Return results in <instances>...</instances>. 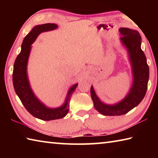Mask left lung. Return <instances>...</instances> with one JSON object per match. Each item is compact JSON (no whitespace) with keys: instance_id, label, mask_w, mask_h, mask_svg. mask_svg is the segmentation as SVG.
I'll return each mask as SVG.
<instances>
[{"instance_id":"obj_1","label":"left lung","mask_w":158,"mask_h":158,"mask_svg":"<svg viewBox=\"0 0 158 158\" xmlns=\"http://www.w3.org/2000/svg\"><path fill=\"white\" fill-rule=\"evenodd\" d=\"M121 41L127 47L132 64L133 84L128 95L120 102L114 105H105L99 100L93 87L90 95L96 110L105 116H120L127 114L139 104L146 95L149 79V68L146 58L141 48V37L137 31L127 28L119 29Z\"/></svg>"}]
</instances>
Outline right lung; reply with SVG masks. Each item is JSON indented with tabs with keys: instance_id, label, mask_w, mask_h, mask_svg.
I'll use <instances>...</instances> for the list:
<instances>
[{
	"instance_id": "right-lung-1",
	"label": "right lung",
	"mask_w": 158,
	"mask_h": 158,
	"mask_svg": "<svg viewBox=\"0 0 158 158\" xmlns=\"http://www.w3.org/2000/svg\"><path fill=\"white\" fill-rule=\"evenodd\" d=\"M57 27L58 25L56 23H44L35 26L23 39L21 44V51L16 58L13 69L12 81L16 93L26 110L33 116L43 121L60 119L66 116L69 111L71 96L77 86V84L73 85L69 90L64 105L55 109H49L45 106L35 96L30 87L26 68L31 44L40 33L54 30Z\"/></svg>"
}]
</instances>
